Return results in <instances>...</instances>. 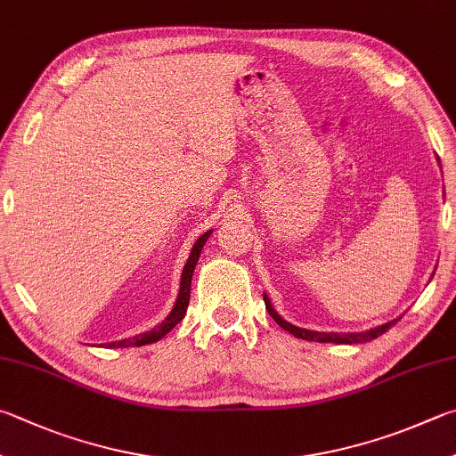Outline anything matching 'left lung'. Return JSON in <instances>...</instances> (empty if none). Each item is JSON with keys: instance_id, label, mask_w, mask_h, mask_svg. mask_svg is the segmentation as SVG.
I'll return each mask as SVG.
<instances>
[{"instance_id": "1", "label": "left lung", "mask_w": 456, "mask_h": 456, "mask_svg": "<svg viewBox=\"0 0 456 456\" xmlns=\"http://www.w3.org/2000/svg\"><path fill=\"white\" fill-rule=\"evenodd\" d=\"M265 299V307H267L269 314L273 319H275L277 325L283 327L289 333L295 335L297 338H303V341H317V343H343V345H353V343H367L372 341V338L380 337L383 333H387L388 329H391L396 321H388L385 325L375 327L370 330H365V333H346V335H338V333H317V330H307V329H301V327H295L291 322H287L281 314H277V311L273 309L271 301L267 299V295H263Z\"/></svg>"}]
</instances>
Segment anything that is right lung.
Masks as SVG:
<instances>
[{
  "mask_svg": "<svg viewBox=\"0 0 456 456\" xmlns=\"http://www.w3.org/2000/svg\"><path fill=\"white\" fill-rule=\"evenodd\" d=\"M211 231H207V233H203L200 239H197L193 249H191V255H189V259L185 263L183 267V275H181V287H179V295H177V301H175V307L171 309V313L167 314V319H165L161 325H157L155 329L147 330V333H142V335H135L131 338H123V341H115V343H107V346L110 349H118V346H121V349H126V346H142V345H149V343H155L159 341L161 337H165L169 333V330L177 325V322L185 317L187 313V305H189V297H191V277H193V269L197 261H200V255H201V249L203 245L207 243V239H209Z\"/></svg>",
  "mask_w": 456,
  "mask_h": 456,
  "instance_id": "1",
  "label": "right lung"
}]
</instances>
